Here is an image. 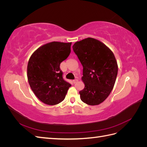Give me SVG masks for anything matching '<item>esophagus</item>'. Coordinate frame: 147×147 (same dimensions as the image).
Returning <instances> with one entry per match:
<instances>
[{"instance_id":"obj_1","label":"esophagus","mask_w":147,"mask_h":147,"mask_svg":"<svg viewBox=\"0 0 147 147\" xmlns=\"http://www.w3.org/2000/svg\"><path fill=\"white\" fill-rule=\"evenodd\" d=\"M78 81V80L77 79H75V80H73V83L75 84V83H76Z\"/></svg>"}]
</instances>
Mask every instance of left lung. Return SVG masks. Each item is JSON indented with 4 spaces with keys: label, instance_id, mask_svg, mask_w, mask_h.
Instances as JSON below:
<instances>
[{
    "label": "left lung",
    "instance_id": "obj_1",
    "mask_svg": "<svg viewBox=\"0 0 147 147\" xmlns=\"http://www.w3.org/2000/svg\"><path fill=\"white\" fill-rule=\"evenodd\" d=\"M72 48L83 67L84 88L79 92L80 99L88 105H99L107 98L116 81L118 65L113 53L90 37L75 42Z\"/></svg>",
    "mask_w": 147,
    "mask_h": 147
}]
</instances>
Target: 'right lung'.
I'll return each instance as SVG.
<instances>
[{
    "mask_svg": "<svg viewBox=\"0 0 147 147\" xmlns=\"http://www.w3.org/2000/svg\"><path fill=\"white\" fill-rule=\"evenodd\" d=\"M72 43L52 42L39 47L28 62L29 85L39 100L47 105L63 101L71 84L63 78L60 64L67 58Z\"/></svg>",
    "mask_w": 147,
    "mask_h": 147,
    "instance_id": "1",
    "label": "right lung"
}]
</instances>
